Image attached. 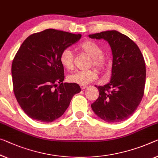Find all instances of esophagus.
Here are the masks:
<instances>
[{"label":"esophagus","mask_w":158,"mask_h":158,"mask_svg":"<svg viewBox=\"0 0 158 158\" xmlns=\"http://www.w3.org/2000/svg\"><path fill=\"white\" fill-rule=\"evenodd\" d=\"M87 87V86H86V85H81V88L82 89H85Z\"/></svg>","instance_id":"esophagus-1"}]
</instances>
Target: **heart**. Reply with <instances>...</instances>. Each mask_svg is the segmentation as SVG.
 I'll return each instance as SVG.
<instances>
[{
	"label": "heart",
	"instance_id": "obj_1",
	"mask_svg": "<svg viewBox=\"0 0 158 158\" xmlns=\"http://www.w3.org/2000/svg\"><path fill=\"white\" fill-rule=\"evenodd\" d=\"M80 50L83 52L92 59V64L99 70L103 69L105 66V60L103 56V51L99 46L93 41H85L80 44ZM74 56L72 51L69 48H64L60 54V64L67 70L73 69ZM98 74L94 70L78 71L68 76V81L71 83L77 85H87L95 81Z\"/></svg>",
	"mask_w": 158,
	"mask_h": 158
}]
</instances>
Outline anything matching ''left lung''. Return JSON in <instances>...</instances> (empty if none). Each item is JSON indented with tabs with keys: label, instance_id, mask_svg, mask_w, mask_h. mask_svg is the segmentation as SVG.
Instances as JSON below:
<instances>
[{
	"label": "left lung",
	"instance_id": "1",
	"mask_svg": "<svg viewBox=\"0 0 158 158\" xmlns=\"http://www.w3.org/2000/svg\"><path fill=\"white\" fill-rule=\"evenodd\" d=\"M89 37L106 41L113 56L110 81L104 86H96L99 95L91 104L92 110L108 123L127 119L143 96L146 71L142 53L133 41L116 30L89 35Z\"/></svg>",
	"mask_w": 158,
	"mask_h": 158
}]
</instances>
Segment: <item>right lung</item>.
Segmentation results:
<instances>
[{
  "instance_id": "right-lung-1",
  "label": "right lung",
  "mask_w": 158,
  "mask_h": 158,
  "mask_svg": "<svg viewBox=\"0 0 158 158\" xmlns=\"http://www.w3.org/2000/svg\"><path fill=\"white\" fill-rule=\"evenodd\" d=\"M81 36L47 29L22 44L12 64L13 90L21 108L32 119L44 123L57 119L81 91L77 84L63 82L64 71L59 59L62 51Z\"/></svg>"
}]
</instances>
